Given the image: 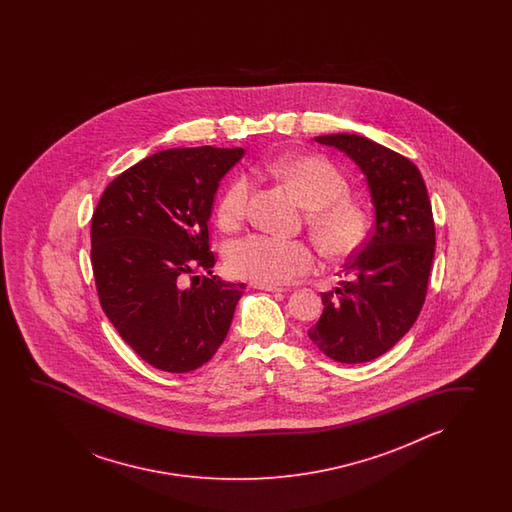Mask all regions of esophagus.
I'll return each mask as SVG.
<instances>
[{
	"mask_svg": "<svg viewBox=\"0 0 512 512\" xmlns=\"http://www.w3.org/2000/svg\"><path fill=\"white\" fill-rule=\"evenodd\" d=\"M251 287L254 289H261V291H269V293H285V287H278V285H269V283H256L251 282Z\"/></svg>",
	"mask_w": 512,
	"mask_h": 512,
	"instance_id": "obj_1",
	"label": "esophagus"
}]
</instances>
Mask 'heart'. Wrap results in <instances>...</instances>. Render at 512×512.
<instances>
[{
    "mask_svg": "<svg viewBox=\"0 0 512 512\" xmlns=\"http://www.w3.org/2000/svg\"><path fill=\"white\" fill-rule=\"evenodd\" d=\"M269 174L293 190L307 208V225L320 249L329 256H349L368 234L366 210L349 199L346 177L335 164L318 155H287L265 164ZM251 197V181L238 175L219 199L218 219L223 229L240 225ZM227 267L232 274L256 283L291 282L309 272L316 254L307 243L283 240L269 234H251L227 247Z\"/></svg>",
    "mask_w": 512,
    "mask_h": 512,
    "instance_id": "obj_1",
    "label": "heart"
}]
</instances>
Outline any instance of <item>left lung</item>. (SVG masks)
<instances>
[{
    "label": "left lung",
    "mask_w": 512,
    "mask_h": 512,
    "mask_svg": "<svg viewBox=\"0 0 512 512\" xmlns=\"http://www.w3.org/2000/svg\"><path fill=\"white\" fill-rule=\"evenodd\" d=\"M315 141L355 161L375 207V229L346 263L349 280L322 293L324 313L307 331L329 359L359 364L393 348L421 313L435 251L432 205L419 168L401 153L351 133Z\"/></svg>",
    "instance_id": "obj_1"
}]
</instances>
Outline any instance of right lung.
<instances>
[{
    "label": "right lung",
    "mask_w": 512,
    "mask_h": 512,
    "mask_svg": "<svg viewBox=\"0 0 512 512\" xmlns=\"http://www.w3.org/2000/svg\"><path fill=\"white\" fill-rule=\"evenodd\" d=\"M243 153L212 146L153 153L115 177L93 212L100 305L157 370L201 368L229 333L245 283L212 276L208 219L219 181ZM197 270L211 276L194 277Z\"/></svg>",
    "instance_id": "right-lung-1"
}]
</instances>
